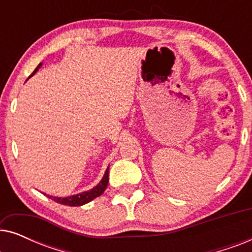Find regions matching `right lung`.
I'll return each instance as SVG.
<instances>
[{"label":"right lung","instance_id":"obj_1","mask_svg":"<svg viewBox=\"0 0 252 252\" xmlns=\"http://www.w3.org/2000/svg\"><path fill=\"white\" fill-rule=\"evenodd\" d=\"M42 66V63H40L37 65L35 70L32 74L30 75L29 78L32 77L33 74H35V72L39 70V68ZM108 182H109V166L106 168L104 175H103L102 180L98 182L97 186H95L94 188L91 189V190L88 191H84V192H80V194H77V195H72V196H68V197H56V196H50V195H47L44 194L49 197L50 199H53L56 203H60V204H63V205H68V206H80V205H84V204H87L88 202L93 201V199H95L96 197H98V196H101L104 190L108 187Z\"/></svg>","mask_w":252,"mask_h":252}]
</instances>
